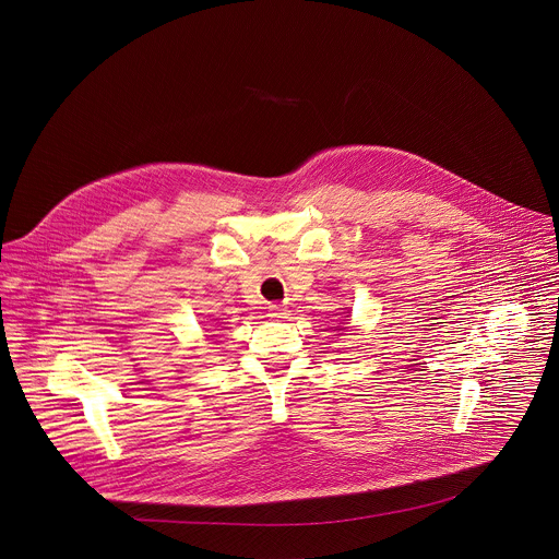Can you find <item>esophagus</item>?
Wrapping results in <instances>:
<instances>
[{"label": "esophagus", "mask_w": 559, "mask_h": 559, "mask_svg": "<svg viewBox=\"0 0 559 559\" xmlns=\"http://www.w3.org/2000/svg\"><path fill=\"white\" fill-rule=\"evenodd\" d=\"M267 316H270L272 320H283V318H287V309H285L283 305H272V307L267 309Z\"/></svg>", "instance_id": "1"}]
</instances>
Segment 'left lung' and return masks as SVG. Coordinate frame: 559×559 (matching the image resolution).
Returning a JSON list of instances; mask_svg holds the SVG:
<instances>
[{"instance_id":"left-lung-1","label":"left lung","mask_w":559,"mask_h":559,"mask_svg":"<svg viewBox=\"0 0 559 559\" xmlns=\"http://www.w3.org/2000/svg\"><path fill=\"white\" fill-rule=\"evenodd\" d=\"M335 331H345V329L343 326H335Z\"/></svg>"}]
</instances>
